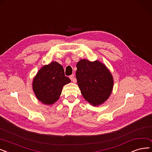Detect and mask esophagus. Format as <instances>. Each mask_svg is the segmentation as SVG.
Listing matches in <instances>:
<instances>
[{
  "label": "esophagus",
  "instance_id": "obj_1",
  "mask_svg": "<svg viewBox=\"0 0 152 152\" xmlns=\"http://www.w3.org/2000/svg\"><path fill=\"white\" fill-rule=\"evenodd\" d=\"M70 80H71L73 82L75 83V82H77V80H76V78H75V76H74V74H73V75H71L70 76Z\"/></svg>",
  "mask_w": 152,
  "mask_h": 152
}]
</instances>
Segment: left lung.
Masks as SVG:
<instances>
[{
    "mask_svg": "<svg viewBox=\"0 0 152 152\" xmlns=\"http://www.w3.org/2000/svg\"><path fill=\"white\" fill-rule=\"evenodd\" d=\"M76 78L82 95L93 105H99L110 95L113 80L105 65L82 59L77 64Z\"/></svg>",
    "mask_w": 152,
    "mask_h": 152,
    "instance_id": "left-lung-1",
    "label": "left lung"
}]
</instances>
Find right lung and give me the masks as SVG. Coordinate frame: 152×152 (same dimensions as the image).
Segmentation results:
<instances>
[{"label":"right lung","instance_id":"obj_1","mask_svg":"<svg viewBox=\"0 0 152 152\" xmlns=\"http://www.w3.org/2000/svg\"><path fill=\"white\" fill-rule=\"evenodd\" d=\"M71 82L65 75L63 66L56 62L44 66L33 81V90L39 100L46 105L55 103L61 95L63 86Z\"/></svg>","mask_w":152,"mask_h":152}]
</instances>
